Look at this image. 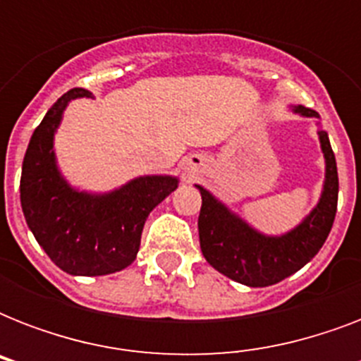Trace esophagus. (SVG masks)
I'll use <instances>...</instances> for the list:
<instances>
[{"label":"esophagus","mask_w":361,"mask_h":361,"mask_svg":"<svg viewBox=\"0 0 361 361\" xmlns=\"http://www.w3.org/2000/svg\"><path fill=\"white\" fill-rule=\"evenodd\" d=\"M200 163H202V159L197 157V155H192V157L187 159V172H195V169H197Z\"/></svg>","instance_id":"esophagus-1"}]
</instances>
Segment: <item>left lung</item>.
I'll list each match as a JSON object with an SVG mask.
<instances>
[{
    "label": "left lung",
    "instance_id": "1",
    "mask_svg": "<svg viewBox=\"0 0 361 361\" xmlns=\"http://www.w3.org/2000/svg\"><path fill=\"white\" fill-rule=\"evenodd\" d=\"M290 112L317 120V135L324 155V183L319 202L294 228L277 236L264 234L214 192L195 183L202 197L198 236L204 258L219 274L245 286H269L296 274L324 245L336 219L339 178L328 133L322 129L320 116L314 110L296 104L290 106Z\"/></svg>",
    "mask_w": 361,
    "mask_h": 361
}]
</instances>
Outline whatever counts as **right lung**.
I'll list each match as a JSON object with an SVG mask.
<instances>
[{"mask_svg": "<svg viewBox=\"0 0 361 361\" xmlns=\"http://www.w3.org/2000/svg\"><path fill=\"white\" fill-rule=\"evenodd\" d=\"M92 99L73 87L48 109L25 149L20 204L25 223L50 260L69 275L95 277L135 262L147 215L180 185L170 174L136 176L112 191L71 185L61 174L54 138L71 101Z\"/></svg>", "mask_w": 361, "mask_h": 361, "instance_id": "right-lung-1", "label": "right lung"}]
</instances>
